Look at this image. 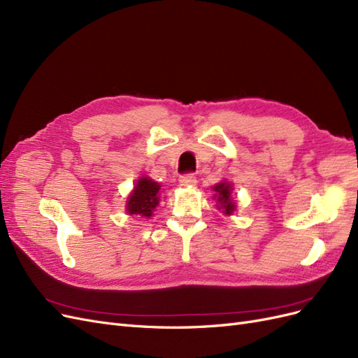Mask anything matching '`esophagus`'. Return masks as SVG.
Returning a JSON list of instances; mask_svg holds the SVG:
<instances>
[{
    "instance_id": "1",
    "label": "esophagus",
    "mask_w": 358,
    "mask_h": 358,
    "mask_svg": "<svg viewBox=\"0 0 358 358\" xmlns=\"http://www.w3.org/2000/svg\"><path fill=\"white\" fill-rule=\"evenodd\" d=\"M178 181H180L181 186H186V187H192V186L196 185V178H195V176H193V173H185V176L180 177Z\"/></svg>"
}]
</instances>
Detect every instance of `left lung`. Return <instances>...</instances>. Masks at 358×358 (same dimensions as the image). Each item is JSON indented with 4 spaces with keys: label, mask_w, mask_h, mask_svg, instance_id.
I'll use <instances>...</instances> for the list:
<instances>
[{
    "label": "left lung",
    "mask_w": 358,
    "mask_h": 358,
    "mask_svg": "<svg viewBox=\"0 0 358 358\" xmlns=\"http://www.w3.org/2000/svg\"><path fill=\"white\" fill-rule=\"evenodd\" d=\"M214 190V199L217 201V208L223 213L227 214V216H229V214L234 213V210H236V202L232 201L231 198V193H232V186L229 185L228 181H222L219 182V185H216L213 187Z\"/></svg>",
    "instance_id": "obj_1"
}]
</instances>
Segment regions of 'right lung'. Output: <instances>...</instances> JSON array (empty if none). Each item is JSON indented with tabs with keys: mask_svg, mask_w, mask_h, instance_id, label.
<instances>
[{
	"mask_svg": "<svg viewBox=\"0 0 358 358\" xmlns=\"http://www.w3.org/2000/svg\"><path fill=\"white\" fill-rule=\"evenodd\" d=\"M159 182L152 181L148 177H141L126 201V211L129 214H136V216L150 219L152 216V211L159 206Z\"/></svg>",
	"mask_w": 358,
	"mask_h": 358,
	"instance_id": "right-lung-1",
	"label": "right lung"
}]
</instances>
